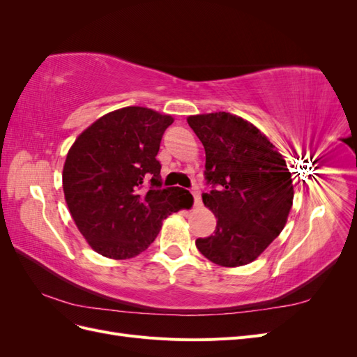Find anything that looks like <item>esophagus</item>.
<instances>
[{"label": "esophagus", "mask_w": 357, "mask_h": 357, "mask_svg": "<svg viewBox=\"0 0 357 357\" xmlns=\"http://www.w3.org/2000/svg\"><path fill=\"white\" fill-rule=\"evenodd\" d=\"M192 195H193V201H195V205H199L201 204V195L198 189H192Z\"/></svg>", "instance_id": "34e87169"}]
</instances>
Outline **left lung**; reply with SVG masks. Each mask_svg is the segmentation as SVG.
Returning <instances> with one entry per match:
<instances>
[{
	"label": "left lung",
	"instance_id": "1",
	"mask_svg": "<svg viewBox=\"0 0 357 357\" xmlns=\"http://www.w3.org/2000/svg\"><path fill=\"white\" fill-rule=\"evenodd\" d=\"M205 149L202 201L214 213L213 235L195 241L220 266L253 262L287 222L294 185L286 160L250 122L226 112L189 116Z\"/></svg>",
	"mask_w": 357,
	"mask_h": 357
}]
</instances>
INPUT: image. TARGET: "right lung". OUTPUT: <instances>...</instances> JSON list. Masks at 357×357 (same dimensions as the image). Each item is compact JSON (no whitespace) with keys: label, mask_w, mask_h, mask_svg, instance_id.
I'll return each mask as SVG.
<instances>
[{"label":"right lung","mask_w":357,"mask_h":357,"mask_svg":"<svg viewBox=\"0 0 357 357\" xmlns=\"http://www.w3.org/2000/svg\"><path fill=\"white\" fill-rule=\"evenodd\" d=\"M172 122L146 107H125L100 117L68 150L63 195L96 253L110 259L139 255L155 241L162 220L192 201L189 190L162 188L156 155ZM144 181L151 183L147 191Z\"/></svg>","instance_id":"right-lung-1"}]
</instances>
